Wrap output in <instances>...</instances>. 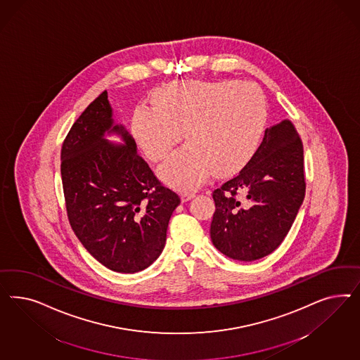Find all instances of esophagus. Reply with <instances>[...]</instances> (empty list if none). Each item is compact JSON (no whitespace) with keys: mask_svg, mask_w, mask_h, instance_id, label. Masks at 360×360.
Listing matches in <instances>:
<instances>
[{"mask_svg":"<svg viewBox=\"0 0 360 360\" xmlns=\"http://www.w3.org/2000/svg\"><path fill=\"white\" fill-rule=\"evenodd\" d=\"M194 196H195V193H193V191H182V193H181V199H182V202H187V200L193 199Z\"/></svg>","mask_w":360,"mask_h":360,"instance_id":"esophagus-1","label":"esophagus"}]
</instances>
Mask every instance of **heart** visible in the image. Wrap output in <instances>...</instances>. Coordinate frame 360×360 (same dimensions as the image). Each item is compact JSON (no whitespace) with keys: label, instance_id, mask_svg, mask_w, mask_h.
Here are the masks:
<instances>
[{"label":"heart","instance_id":"heart-1","mask_svg":"<svg viewBox=\"0 0 360 360\" xmlns=\"http://www.w3.org/2000/svg\"><path fill=\"white\" fill-rule=\"evenodd\" d=\"M154 107L134 110L131 133L152 161L178 142H190L160 167L169 185L191 188L208 175H231L250 164L262 143L268 105L250 82H175L154 96Z\"/></svg>","mask_w":360,"mask_h":360}]
</instances>
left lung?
<instances>
[{
	"mask_svg": "<svg viewBox=\"0 0 360 360\" xmlns=\"http://www.w3.org/2000/svg\"><path fill=\"white\" fill-rule=\"evenodd\" d=\"M304 146L288 119L266 128L255 157L212 193L210 235L229 259L255 262L285 239L305 198Z\"/></svg>",
	"mask_w": 360,
	"mask_h": 360,
	"instance_id": "left-lung-1",
	"label": "left lung"
}]
</instances>
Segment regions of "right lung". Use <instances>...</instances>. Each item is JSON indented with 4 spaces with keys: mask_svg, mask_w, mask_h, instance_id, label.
<instances>
[{
    "mask_svg": "<svg viewBox=\"0 0 360 360\" xmlns=\"http://www.w3.org/2000/svg\"><path fill=\"white\" fill-rule=\"evenodd\" d=\"M109 134L123 143L109 142ZM60 160L67 215L84 248L115 272L152 265L181 199L153 174L129 131L115 124L107 91L74 122Z\"/></svg>",
    "mask_w": 360,
    "mask_h": 360,
    "instance_id": "right-lung-1",
    "label": "right lung"
}]
</instances>
